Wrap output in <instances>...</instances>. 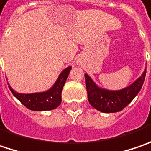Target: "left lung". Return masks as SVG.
<instances>
[{"mask_svg":"<svg viewBox=\"0 0 151 151\" xmlns=\"http://www.w3.org/2000/svg\"><path fill=\"white\" fill-rule=\"evenodd\" d=\"M145 73L146 71L131 85L116 91L99 88L88 74H84L89 104L96 110L105 113L120 111L139 94L145 81Z\"/></svg>","mask_w":151,"mask_h":151,"instance_id":"obj_1","label":"left lung"}]
</instances>
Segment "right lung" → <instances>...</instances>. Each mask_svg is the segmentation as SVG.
Segmentation results:
<instances>
[{
  "label": "right lung",
  "mask_w": 151,
  "mask_h": 151,
  "mask_svg": "<svg viewBox=\"0 0 151 151\" xmlns=\"http://www.w3.org/2000/svg\"><path fill=\"white\" fill-rule=\"evenodd\" d=\"M71 67L63 70L59 75L53 87L49 90L41 93L20 94L14 91L8 84L11 92L17 99L32 111H50L56 109L62 102V90L68 78Z\"/></svg>",
  "instance_id": "obj_1"
}]
</instances>
